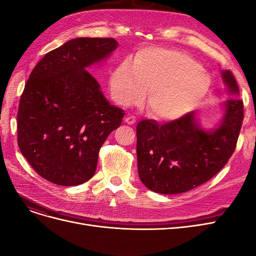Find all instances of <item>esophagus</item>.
Segmentation results:
<instances>
[{
    "label": "esophagus",
    "instance_id": "esophagus-1",
    "mask_svg": "<svg viewBox=\"0 0 256 256\" xmlns=\"http://www.w3.org/2000/svg\"><path fill=\"white\" fill-rule=\"evenodd\" d=\"M136 118L134 115H128L125 118V122H127L128 125H134V124H136Z\"/></svg>",
    "mask_w": 256,
    "mask_h": 256
}]
</instances>
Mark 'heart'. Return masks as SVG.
<instances>
[{"instance_id":"obj_1","label":"heart","mask_w":256,"mask_h":256,"mask_svg":"<svg viewBox=\"0 0 256 256\" xmlns=\"http://www.w3.org/2000/svg\"><path fill=\"white\" fill-rule=\"evenodd\" d=\"M210 88V79L198 62L180 51L146 48L134 66L124 62L112 74L116 102L134 104L150 92L148 106L161 118H177L196 106Z\"/></svg>"}]
</instances>
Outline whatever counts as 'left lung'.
Listing matches in <instances>:
<instances>
[{
	"mask_svg": "<svg viewBox=\"0 0 256 256\" xmlns=\"http://www.w3.org/2000/svg\"><path fill=\"white\" fill-rule=\"evenodd\" d=\"M228 92L239 88L232 72H223ZM226 115L212 132L200 129L193 112L159 125L143 120L136 125L138 172L147 188L161 194H177L208 182L233 154L244 120V102H226Z\"/></svg>",
	"mask_w": 256,
	"mask_h": 256,
	"instance_id": "1",
	"label": "left lung"
}]
</instances>
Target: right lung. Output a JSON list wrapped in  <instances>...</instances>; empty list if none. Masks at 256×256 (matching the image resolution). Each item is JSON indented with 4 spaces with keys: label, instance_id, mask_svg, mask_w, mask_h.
Segmentation results:
<instances>
[{
    "label": "right lung",
    "instance_id": "1",
    "mask_svg": "<svg viewBox=\"0 0 256 256\" xmlns=\"http://www.w3.org/2000/svg\"><path fill=\"white\" fill-rule=\"evenodd\" d=\"M118 47L114 38H74L48 52L28 79L17 113V141L34 171L56 184L94 176L100 147L125 112L109 104L88 70Z\"/></svg>",
    "mask_w": 256,
    "mask_h": 256
}]
</instances>
